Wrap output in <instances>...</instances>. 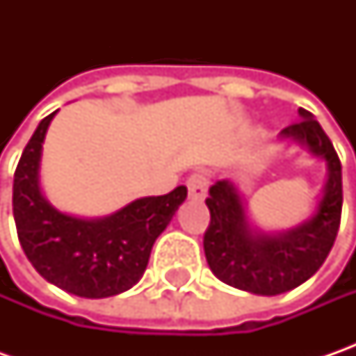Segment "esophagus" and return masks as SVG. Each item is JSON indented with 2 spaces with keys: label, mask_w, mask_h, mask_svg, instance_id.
<instances>
[{
  "label": "esophagus",
  "mask_w": 356,
  "mask_h": 356,
  "mask_svg": "<svg viewBox=\"0 0 356 356\" xmlns=\"http://www.w3.org/2000/svg\"><path fill=\"white\" fill-rule=\"evenodd\" d=\"M188 186V192H190V198L194 200H204L208 194V188H210V174L204 170L194 172L190 174V178L186 180Z\"/></svg>",
  "instance_id": "1"
}]
</instances>
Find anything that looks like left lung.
<instances>
[{
	"instance_id": "8db88e82",
	"label": "left lung",
	"mask_w": 356,
	"mask_h": 356,
	"mask_svg": "<svg viewBox=\"0 0 356 356\" xmlns=\"http://www.w3.org/2000/svg\"><path fill=\"white\" fill-rule=\"evenodd\" d=\"M301 120L281 130L305 144L329 164V180L317 213L285 236H257L248 222L234 186L222 180L210 188L206 206L210 226L204 234L208 266L218 280L257 295L285 293L307 281L335 243L343 210L341 160L335 146L313 115L299 108Z\"/></svg>"
}]
</instances>
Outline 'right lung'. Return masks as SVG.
I'll return each mask as SVG.
<instances>
[{"instance_id": "obj_1", "label": "right lung", "mask_w": 356, "mask_h": 356, "mask_svg": "<svg viewBox=\"0 0 356 356\" xmlns=\"http://www.w3.org/2000/svg\"><path fill=\"white\" fill-rule=\"evenodd\" d=\"M55 113L39 122L13 174V218L21 248L39 275L67 293L87 299L122 293L143 277L154 241L188 190L178 186L170 194L136 200L103 220L57 212L37 182L41 144Z\"/></svg>"}]
</instances>
